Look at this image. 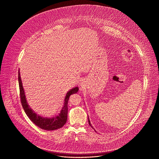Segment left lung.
<instances>
[{
  "label": "left lung",
  "instance_id": "1",
  "mask_svg": "<svg viewBox=\"0 0 159 159\" xmlns=\"http://www.w3.org/2000/svg\"><path fill=\"white\" fill-rule=\"evenodd\" d=\"M88 122H89V125H90V126H91V127H92V128H93L94 129V128L92 126V125H91V122H90V120H89V117H88Z\"/></svg>",
  "mask_w": 159,
  "mask_h": 159
}]
</instances>
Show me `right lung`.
<instances>
[{"instance_id":"obj_1","label":"right lung","mask_w":159,"mask_h":159,"mask_svg":"<svg viewBox=\"0 0 159 159\" xmlns=\"http://www.w3.org/2000/svg\"><path fill=\"white\" fill-rule=\"evenodd\" d=\"M18 83L21 105L28 118L36 126L45 130L52 131L61 128L66 123L68 116V101L71 94H75L78 91L79 89L78 87L71 89L66 93L64 99V105L61 108L59 114L52 118H47L37 115L28 105L25 94V91L23 87L20 71H18Z\"/></svg>"}]
</instances>
